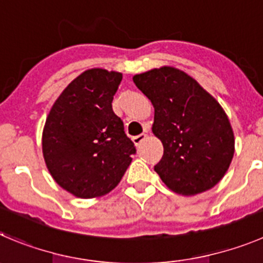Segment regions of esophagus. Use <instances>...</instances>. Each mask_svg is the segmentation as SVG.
<instances>
[{
	"mask_svg": "<svg viewBox=\"0 0 263 263\" xmlns=\"http://www.w3.org/2000/svg\"><path fill=\"white\" fill-rule=\"evenodd\" d=\"M146 139V135L145 134H141V135H137V136H134L132 137V141H134L135 145H140V144L143 143L144 140Z\"/></svg>",
	"mask_w": 263,
	"mask_h": 263,
	"instance_id": "obj_1",
	"label": "esophagus"
}]
</instances>
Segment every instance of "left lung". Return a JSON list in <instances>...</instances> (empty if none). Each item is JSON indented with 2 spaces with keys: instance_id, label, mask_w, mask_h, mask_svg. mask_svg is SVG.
Segmentation results:
<instances>
[{
  "instance_id": "1",
  "label": "left lung",
  "mask_w": 263,
  "mask_h": 263,
  "mask_svg": "<svg viewBox=\"0 0 263 263\" xmlns=\"http://www.w3.org/2000/svg\"><path fill=\"white\" fill-rule=\"evenodd\" d=\"M134 83L154 106L152 131L163 144L154 171L166 187L195 196L219 183L235 152L234 131L219 102L170 66L135 75Z\"/></svg>"
}]
</instances>
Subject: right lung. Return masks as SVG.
<instances>
[{
	"instance_id": "add662e5",
	"label": "right lung",
	"mask_w": 263,
	"mask_h": 263,
	"mask_svg": "<svg viewBox=\"0 0 263 263\" xmlns=\"http://www.w3.org/2000/svg\"><path fill=\"white\" fill-rule=\"evenodd\" d=\"M122 73L90 68L65 88L46 118L43 154L58 185L80 198L114 190L136 153L112 111Z\"/></svg>"
}]
</instances>
